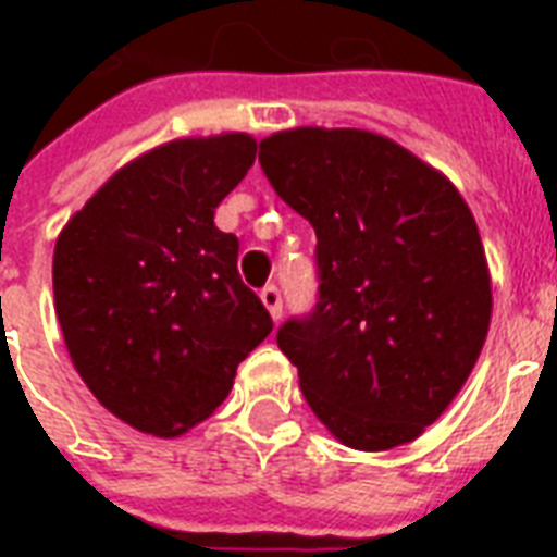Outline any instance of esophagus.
I'll list each match as a JSON object with an SVG mask.
<instances>
[{
  "label": "esophagus",
  "instance_id": "1",
  "mask_svg": "<svg viewBox=\"0 0 557 557\" xmlns=\"http://www.w3.org/2000/svg\"><path fill=\"white\" fill-rule=\"evenodd\" d=\"M260 300H262V306L269 309L271 321H280V318H283V300H280V288L277 286L262 288Z\"/></svg>",
  "mask_w": 557,
  "mask_h": 557
}]
</instances>
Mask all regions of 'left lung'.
Returning a JSON list of instances; mask_svg holds the SVG:
<instances>
[{"instance_id":"8db88e82","label":"left lung","mask_w":557,"mask_h":557,"mask_svg":"<svg viewBox=\"0 0 557 557\" xmlns=\"http://www.w3.org/2000/svg\"><path fill=\"white\" fill-rule=\"evenodd\" d=\"M260 164L318 236V309L277 332L306 401L347 448L419 440L492 323L474 213L445 173L370 129H280Z\"/></svg>"}]
</instances>
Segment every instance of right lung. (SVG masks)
Instances as JSON below:
<instances>
[{"label": "right lung", "mask_w": 557, "mask_h": 557, "mask_svg": "<svg viewBox=\"0 0 557 557\" xmlns=\"http://www.w3.org/2000/svg\"><path fill=\"white\" fill-rule=\"evenodd\" d=\"M257 159L248 133L173 138L91 193L57 234L54 312L109 413L173 440L213 416L271 318L213 222Z\"/></svg>", "instance_id": "add662e5"}]
</instances>
